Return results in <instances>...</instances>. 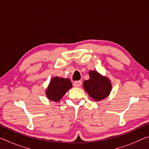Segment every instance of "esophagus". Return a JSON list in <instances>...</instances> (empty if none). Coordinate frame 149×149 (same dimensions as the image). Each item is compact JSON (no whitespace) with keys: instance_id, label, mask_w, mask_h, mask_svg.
Wrapping results in <instances>:
<instances>
[{"instance_id":"obj_1","label":"esophagus","mask_w":149,"mask_h":149,"mask_svg":"<svg viewBox=\"0 0 149 149\" xmlns=\"http://www.w3.org/2000/svg\"><path fill=\"white\" fill-rule=\"evenodd\" d=\"M73 85H74V86L75 87H79L81 86V81H77L74 82Z\"/></svg>"}]
</instances>
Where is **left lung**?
Listing matches in <instances>:
<instances>
[{
    "label": "left lung",
    "mask_w": 149,
    "mask_h": 149,
    "mask_svg": "<svg viewBox=\"0 0 149 149\" xmlns=\"http://www.w3.org/2000/svg\"><path fill=\"white\" fill-rule=\"evenodd\" d=\"M89 79L84 82V87L92 99L97 101L105 99L112 89L110 81L96 71H90Z\"/></svg>",
    "instance_id": "obj_1"
}]
</instances>
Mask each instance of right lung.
Wrapping results in <instances>:
<instances>
[{"instance_id": "add662e5", "label": "right lung", "mask_w": 149, "mask_h": 149, "mask_svg": "<svg viewBox=\"0 0 149 149\" xmlns=\"http://www.w3.org/2000/svg\"><path fill=\"white\" fill-rule=\"evenodd\" d=\"M72 84L69 79H64L59 77H55L50 81L49 87L46 91L47 97L49 99L57 102L70 89Z\"/></svg>"}]
</instances>
